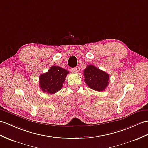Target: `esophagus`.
<instances>
[{
	"instance_id": "1",
	"label": "esophagus",
	"mask_w": 148,
	"mask_h": 148,
	"mask_svg": "<svg viewBox=\"0 0 148 148\" xmlns=\"http://www.w3.org/2000/svg\"><path fill=\"white\" fill-rule=\"evenodd\" d=\"M71 70H72V71L75 72V73H77V72L78 71V70H77V68H72V69H71Z\"/></svg>"
}]
</instances>
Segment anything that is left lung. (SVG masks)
Returning <instances> with one entry per match:
<instances>
[{
	"instance_id": "8db88e82",
	"label": "left lung",
	"mask_w": 148,
	"mask_h": 148,
	"mask_svg": "<svg viewBox=\"0 0 148 148\" xmlns=\"http://www.w3.org/2000/svg\"><path fill=\"white\" fill-rule=\"evenodd\" d=\"M84 73L86 84L95 91L104 90L109 83V74L92 64L86 66Z\"/></svg>"
}]
</instances>
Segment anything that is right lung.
<instances>
[{
	"instance_id": "obj_1",
	"label": "right lung",
	"mask_w": 148,
	"mask_h": 148,
	"mask_svg": "<svg viewBox=\"0 0 148 148\" xmlns=\"http://www.w3.org/2000/svg\"><path fill=\"white\" fill-rule=\"evenodd\" d=\"M68 71L58 66H52L39 77V87L44 92L53 94L62 88Z\"/></svg>"
}]
</instances>
